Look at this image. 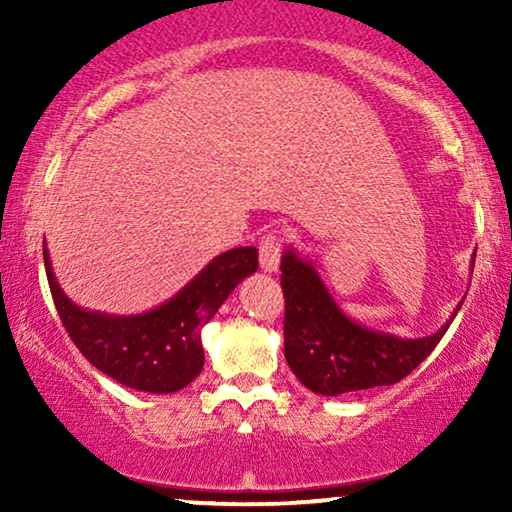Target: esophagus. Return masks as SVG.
Wrapping results in <instances>:
<instances>
[{
	"label": "esophagus",
	"mask_w": 512,
	"mask_h": 512,
	"mask_svg": "<svg viewBox=\"0 0 512 512\" xmlns=\"http://www.w3.org/2000/svg\"><path fill=\"white\" fill-rule=\"evenodd\" d=\"M258 256H261V268L265 272L279 270V258H282V244H279L277 233H265L261 237V247H258Z\"/></svg>",
	"instance_id": "esophagus-1"
}]
</instances>
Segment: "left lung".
Returning <instances> with one entry per match:
<instances>
[{
  "mask_svg": "<svg viewBox=\"0 0 512 512\" xmlns=\"http://www.w3.org/2000/svg\"><path fill=\"white\" fill-rule=\"evenodd\" d=\"M471 261V275H473ZM282 289L286 298L284 356L293 375L319 396L389 387L410 375L443 338L461 310L436 333L422 338L375 331L342 312L312 261L289 247L282 256Z\"/></svg>",
  "mask_w": 512,
  "mask_h": 512,
  "instance_id": "1",
  "label": "left lung"
}]
</instances>
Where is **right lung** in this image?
<instances>
[{
    "label": "right lung",
    "mask_w": 512,
    "mask_h": 512,
    "mask_svg": "<svg viewBox=\"0 0 512 512\" xmlns=\"http://www.w3.org/2000/svg\"><path fill=\"white\" fill-rule=\"evenodd\" d=\"M44 265L55 307L79 352L111 380L146 394H174L205 366L202 326L244 277L258 270V249L216 256L170 300L139 314L86 310L62 291L44 240Z\"/></svg>",
    "instance_id": "right-lung-1"
}]
</instances>
